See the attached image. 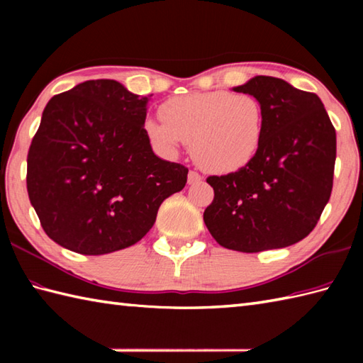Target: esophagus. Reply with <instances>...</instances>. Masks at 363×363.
Here are the masks:
<instances>
[{
	"mask_svg": "<svg viewBox=\"0 0 363 363\" xmlns=\"http://www.w3.org/2000/svg\"><path fill=\"white\" fill-rule=\"evenodd\" d=\"M203 179V176L199 174L198 172H195V169H190L189 172V176H187V181H189V184H198L199 181Z\"/></svg>",
	"mask_w": 363,
	"mask_h": 363,
	"instance_id": "obj_1",
	"label": "esophagus"
}]
</instances>
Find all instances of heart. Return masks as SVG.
Returning a JSON list of instances; mask_svg holds the SVG:
<instances>
[{"label":"heart","instance_id":"1","mask_svg":"<svg viewBox=\"0 0 363 363\" xmlns=\"http://www.w3.org/2000/svg\"><path fill=\"white\" fill-rule=\"evenodd\" d=\"M159 117L162 123H145L151 143L167 151L187 143L196 164L217 174L248 165L264 138V107L250 94L212 90L173 96L162 103Z\"/></svg>","mask_w":363,"mask_h":363}]
</instances>
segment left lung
<instances>
[{
    "instance_id": "left-lung-1",
    "label": "left lung",
    "mask_w": 363,
    "mask_h": 363,
    "mask_svg": "<svg viewBox=\"0 0 363 363\" xmlns=\"http://www.w3.org/2000/svg\"><path fill=\"white\" fill-rule=\"evenodd\" d=\"M264 107V138L248 165L209 176L204 223L228 250L285 248L312 233L333 191L335 128L321 99L273 76L234 89Z\"/></svg>"
}]
</instances>
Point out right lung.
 Instances as JSON below:
<instances>
[{
    "instance_id": "1",
    "label": "right lung",
    "mask_w": 363,
    "mask_h": 363,
    "mask_svg": "<svg viewBox=\"0 0 363 363\" xmlns=\"http://www.w3.org/2000/svg\"><path fill=\"white\" fill-rule=\"evenodd\" d=\"M148 96L113 79L78 84L46 104L28 151L26 187L64 248L98 256L137 243L189 168L159 159L143 128Z\"/></svg>"
}]
</instances>
